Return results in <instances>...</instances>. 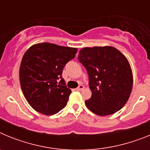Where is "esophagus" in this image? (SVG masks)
I'll use <instances>...</instances> for the list:
<instances>
[{
  "label": "esophagus",
  "instance_id": "esophagus-1",
  "mask_svg": "<svg viewBox=\"0 0 150 150\" xmlns=\"http://www.w3.org/2000/svg\"><path fill=\"white\" fill-rule=\"evenodd\" d=\"M84 88H85L84 86H83V85H80V86H79L76 88V90H77V91H82V90L84 89Z\"/></svg>",
  "mask_w": 150,
  "mask_h": 150
}]
</instances>
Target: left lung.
Returning <instances> with one entry per match:
<instances>
[{
	"mask_svg": "<svg viewBox=\"0 0 150 150\" xmlns=\"http://www.w3.org/2000/svg\"><path fill=\"white\" fill-rule=\"evenodd\" d=\"M78 59L88 75L91 97L88 109L100 116L113 114L126 104L132 93L133 74L128 59L110 46L85 47Z\"/></svg>",
	"mask_w": 150,
	"mask_h": 150,
	"instance_id": "1",
	"label": "left lung"
}]
</instances>
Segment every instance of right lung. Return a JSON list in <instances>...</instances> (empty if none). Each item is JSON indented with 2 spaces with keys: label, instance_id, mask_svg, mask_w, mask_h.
Instances as JSON below:
<instances>
[{
  "label": "right lung",
  "instance_id": "obj_1",
  "mask_svg": "<svg viewBox=\"0 0 150 150\" xmlns=\"http://www.w3.org/2000/svg\"><path fill=\"white\" fill-rule=\"evenodd\" d=\"M76 52V48L50 43L32 45L25 52L21 62L19 79L24 96L33 109L51 116L67 105L71 90L66 86L62 74Z\"/></svg>",
  "mask_w": 150,
  "mask_h": 150
}]
</instances>
